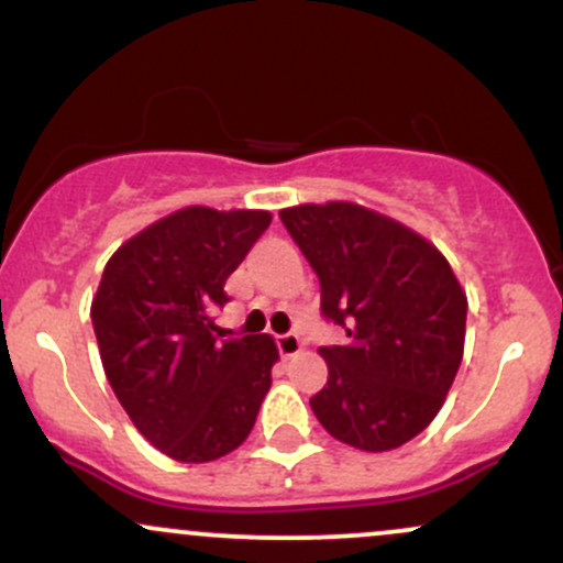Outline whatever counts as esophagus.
<instances>
[{"instance_id": "obj_1", "label": "esophagus", "mask_w": 563, "mask_h": 563, "mask_svg": "<svg viewBox=\"0 0 563 563\" xmlns=\"http://www.w3.org/2000/svg\"><path fill=\"white\" fill-rule=\"evenodd\" d=\"M275 344H277V352H280V357L288 360L301 349V339L296 333H283V335H277Z\"/></svg>"}]
</instances>
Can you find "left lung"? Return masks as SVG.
<instances>
[{"mask_svg":"<svg viewBox=\"0 0 563 563\" xmlns=\"http://www.w3.org/2000/svg\"><path fill=\"white\" fill-rule=\"evenodd\" d=\"M280 222L320 280V312L346 331L320 346L328 384L309 399L322 429L365 452L434 421L463 360L466 294L442 254L357 203L294 206Z\"/></svg>","mask_w":563,"mask_h":563,"instance_id":"1","label":"left lung"}]
</instances>
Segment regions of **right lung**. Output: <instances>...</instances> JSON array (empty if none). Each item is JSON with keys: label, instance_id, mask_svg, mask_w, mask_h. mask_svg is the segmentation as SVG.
<instances>
[{"label": "right lung", "instance_id": "add662e5", "mask_svg": "<svg viewBox=\"0 0 563 563\" xmlns=\"http://www.w3.org/2000/svg\"><path fill=\"white\" fill-rule=\"evenodd\" d=\"M269 211L190 206L126 241L92 301L115 397L153 448L209 463L254 429L277 360L269 335L219 339L224 283L269 228Z\"/></svg>", "mask_w": 563, "mask_h": 563}]
</instances>
